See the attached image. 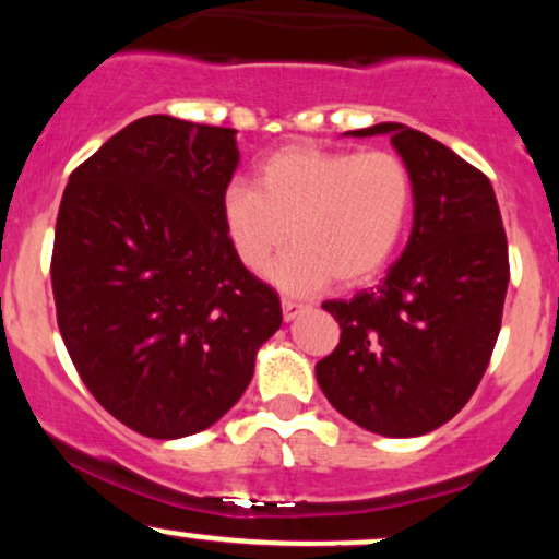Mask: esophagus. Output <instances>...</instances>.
<instances>
[{"instance_id":"obj_1","label":"esophagus","mask_w":559,"mask_h":559,"mask_svg":"<svg viewBox=\"0 0 559 559\" xmlns=\"http://www.w3.org/2000/svg\"><path fill=\"white\" fill-rule=\"evenodd\" d=\"M281 307H284V320H286V323H288V320L299 318L301 312L310 310V305H305V301H297V299H288V297L281 299Z\"/></svg>"}]
</instances>
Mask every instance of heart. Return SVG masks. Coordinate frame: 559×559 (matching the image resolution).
Returning a JSON list of instances; mask_svg holds the SVG:
<instances>
[{"mask_svg":"<svg viewBox=\"0 0 559 559\" xmlns=\"http://www.w3.org/2000/svg\"><path fill=\"white\" fill-rule=\"evenodd\" d=\"M223 228L241 265L262 273L292 239L297 247L273 267L294 294L333 278L362 286L400 252L415 213V176L389 150H325L288 144L258 168V189L236 181L223 191Z\"/></svg>","mask_w":559,"mask_h":559,"instance_id":"heart-1","label":"heart"}]
</instances>
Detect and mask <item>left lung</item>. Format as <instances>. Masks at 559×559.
Returning a JSON list of instances; mask_svg holds the SVG:
<instances>
[{"instance_id":"left-lung-1","label":"left lung","mask_w":559,"mask_h":559,"mask_svg":"<svg viewBox=\"0 0 559 559\" xmlns=\"http://www.w3.org/2000/svg\"><path fill=\"white\" fill-rule=\"evenodd\" d=\"M376 133H391L413 168V234L381 286L323 301L342 336L316 376L344 418L407 439L444 426L478 389L502 329L510 258L484 173L402 123L352 136Z\"/></svg>"}]
</instances>
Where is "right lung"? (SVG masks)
I'll use <instances>...</instances> for the list:
<instances>
[{
    "label": "right lung",
    "mask_w": 559,
    "mask_h": 559,
    "mask_svg": "<svg viewBox=\"0 0 559 559\" xmlns=\"http://www.w3.org/2000/svg\"><path fill=\"white\" fill-rule=\"evenodd\" d=\"M234 128L133 120L70 173L55 226L57 325L94 400L150 439L204 431L241 400L281 301L223 228Z\"/></svg>",
    "instance_id": "add662e5"
}]
</instances>
